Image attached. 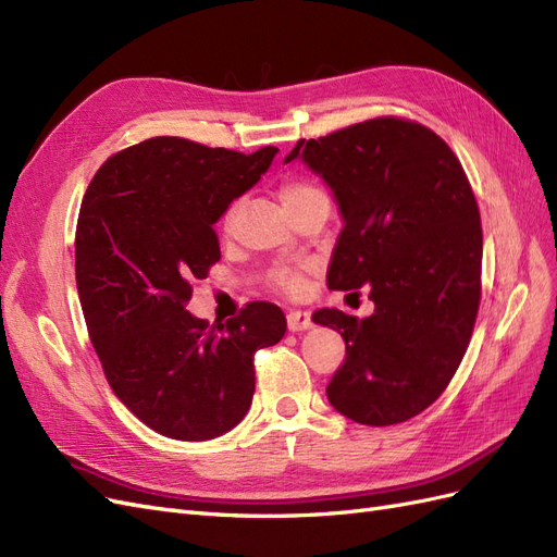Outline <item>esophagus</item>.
<instances>
[{"label": "esophagus", "mask_w": 557, "mask_h": 557, "mask_svg": "<svg viewBox=\"0 0 557 557\" xmlns=\"http://www.w3.org/2000/svg\"><path fill=\"white\" fill-rule=\"evenodd\" d=\"M311 327V313L295 309L288 313V330L290 332H305Z\"/></svg>", "instance_id": "34e87169"}]
</instances>
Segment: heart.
Segmentation results:
<instances>
[{"mask_svg":"<svg viewBox=\"0 0 557 557\" xmlns=\"http://www.w3.org/2000/svg\"><path fill=\"white\" fill-rule=\"evenodd\" d=\"M313 193H318V190L313 188V185L301 183V181H288V183H285L283 188H281V197H283V201H285V207L293 205V201L305 199V197H309V195H313ZM237 209H239V201H232V205L227 207V211H225V215H223V225H225V227L232 225L234 215H237ZM276 283L281 285L283 290L297 293V290L301 288V276H299L297 272H278V274H276Z\"/></svg>","mask_w":557,"mask_h":557,"instance_id":"b5f03b06","label":"heart"}]
</instances>
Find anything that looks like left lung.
Here are the masks:
<instances>
[{
    "label": "left lung",
    "mask_w": 557,
    "mask_h": 557,
    "mask_svg": "<svg viewBox=\"0 0 557 557\" xmlns=\"http://www.w3.org/2000/svg\"><path fill=\"white\" fill-rule=\"evenodd\" d=\"M301 160L339 207L327 285L369 288L374 313H313L339 332L346 360L327 399L362 425L404 423L440 397L460 367L481 301L483 232L460 160L442 137L401 117H374L320 139Z\"/></svg>",
    "instance_id": "8db88e82"
}]
</instances>
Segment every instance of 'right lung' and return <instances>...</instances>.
<instances>
[{"label":"right lung","instance_id":"obj_1","mask_svg":"<svg viewBox=\"0 0 557 557\" xmlns=\"http://www.w3.org/2000/svg\"><path fill=\"white\" fill-rule=\"evenodd\" d=\"M258 153L156 137L109 158L83 197L76 288L115 397L170 440L207 442L248 413L252 356L285 334V315L250 301L225 325L185 311L193 281L221 260L213 225L260 181Z\"/></svg>","mask_w":557,"mask_h":557}]
</instances>
